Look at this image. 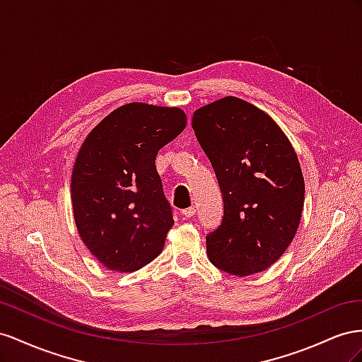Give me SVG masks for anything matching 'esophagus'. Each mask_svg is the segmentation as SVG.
I'll return each instance as SVG.
<instances>
[{"mask_svg": "<svg viewBox=\"0 0 362 362\" xmlns=\"http://www.w3.org/2000/svg\"><path fill=\"white\" fill-rule=\"evenodd\" d=\"M182 215L187 216V218H191V216L195 215V208H192V206H191V208L183 209V211H182Z\"/></svg>", "mask_w": 362, "mask_h": 362, "instance_id": "1", "label": "esophagus"}]
</instances>
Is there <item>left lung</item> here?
I'll return each mask as SVG.
<instances>
[{
  "label": "left lung",
  "mask_w": 362,
  "mask_h": 362,
  "mask_svg": "<svg viewBox=\"0 0 362 362\" xmlns=\"http://www.w3.org/2000/svg\"><path fill=\"white\" fill-rule=\"evenodd\" d=\"M192 129L224 203L221 224L206 236L209 261L233 276L267 270L302 218L305 182L291 142L267 113L236 97L195 110Z\"/></svg>",
  "instance_id": "1"
}]
</instances>
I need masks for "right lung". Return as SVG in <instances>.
Returning a JSON list of instances; mask_svg holds the SVG:
<instances>
[{"instance_id":"right-lung-1","label":"right lung","mask_w":362,"mask_h":362,"mask_svg":"<svg viewBox=\"0 0 362 362\" xmlns=\"http://www.w3.org/2000/svg\"><path fill=\"white\" fill-rule=\"evenodd\" d=\"M185 126L179 107L130 103L109 113L81 146L71 179L74 220L109 270L136 272L162 252L174 220L154 160Z\"/></svg>"}]
</instances>
